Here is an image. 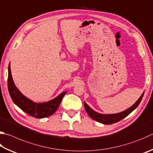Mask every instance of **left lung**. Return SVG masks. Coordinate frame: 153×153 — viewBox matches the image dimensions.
I'll use <instances>...</instances> for the list:
<instances>
[{
	"label": "left lung",
	"instance_id": "obj_1",
	"mask_svg": "<svg viewBox=\"0 0 153 153\" xmlns=\"http://www.w3.org/2000/svg\"><path fill=\"white\" fill-rule=\"evenodd\" d=\"M144 91L142 94V95L140 96L139 98L138 99V100L133 104L132 106H130L129 108H128L126 110L123 111V112L116 113V114H100L94 111L93 109L89 106V105L84 102V108L85 109V111L88 114V115L90 117L94 119V120H96L98 123H100L102 124H112L114 123H117V122L123 120V118L130 114L133 110H134L136 108L138 107V105H139L140 102L142 100V98L144 96Z\"/></svg>",
	"mask_w": 153,
	"mask_h": 153
}]
</instances>
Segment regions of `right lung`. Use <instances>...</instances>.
Segmentation results:
<instances>
[{
  "mask_svg": "<svg viewBox=\"0 0 153 153\" xmlns=\"http://www.w3.org/2000/svg\"><path fill=\"white\" fill-rule=\"evenodd\" d=\"M8 89L11 99L19 108L33 117L43 118L52 115L56 112L63 96L67 93V91H63L51 100L37 103L27 98L16 88L11 74L10 63L8 68Z\"/></svg>",
  "mask_w": 153,
  "mask_h": 153,
  "instance_id": "add662e5",
  "label": "right lung"
}]
</instances>
